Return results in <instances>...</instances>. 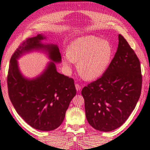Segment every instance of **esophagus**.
<instances>
[{
  "mask_svg": "<svg viewBox=\"0 0 150 150\" xmlns=\"http://www.w3.org/2000/svg\"><path fill=\"white\" fill-rule=\"evenodd\" d=\"M75 88H76V90H77V91H79L81 89V86L79 84H75Z\"/></svg>",
  "mask_w": 150,
  "mask_h": 150,
  "instance_id": "34e87169",
  "label": "esophagus"
}]
</instances>
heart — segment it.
I'll return each instance as SVG.
<instances>
[{"label": "heart", "mask_w": 150, "mask_h": 150, "mask_svg": "<svg viewBox=\"0 0 150 150\" xmlns=\"http://www.w3.org/2000/svg\"><path fill=\"white\" fill-rule=\"evenodd\" d=\"M67 53L62 56V63L67 72L77 63L79 75L85 80H94L103 74L110 65L113 47L105 39L87 35L70 42Z\"/></svg>", "instance_id": "obj_1"}]
</instances>
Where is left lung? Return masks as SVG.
Here are the masks:
<instances>
[{
  "label": "left lung",
  "mask_w": 150,
  "mask_h": 150,
  "mask_svg": "<svg viewBox=\"0 0 150 150\" xmlns=\"http://www.w3.org/2000/svg\"><path fill=\"white\" fill-rule=\"evenodd\" d=\"M103 75L83 88L85 115L97 130L111 132L122 126L141 94L142 77L138 58L124 37Z\"/></svg>",
  "instance_id": "left-lung-1"
}]
</instances>
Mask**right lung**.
<instances>
[{"label": "right lung", "mask_w": 150, "mask_h": 150, "mask_svg": "<svg viewBox=\"0 0 150 150\" xmlns=\"http://www.w3.org/2000/svg\"><path fill=\"white\" fill-rule=\"evenodd\" d=\"M46 39L39 34L24 41L12 56L7 77L9 98L16 112L32 127L43 132L60 126L76 95L73 79L57 71L56 63L61 62L58 46L42 42ZM33 51L42 52L51 61L41 74L30 79L21 73L17 60Z\"/></svg>", "instance_id": "right-lung-1"}]
</instances>
